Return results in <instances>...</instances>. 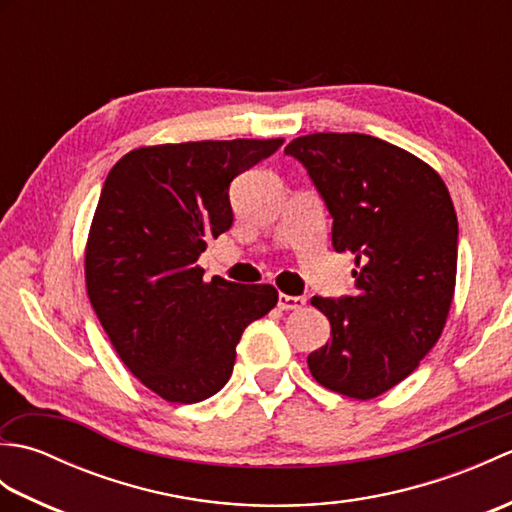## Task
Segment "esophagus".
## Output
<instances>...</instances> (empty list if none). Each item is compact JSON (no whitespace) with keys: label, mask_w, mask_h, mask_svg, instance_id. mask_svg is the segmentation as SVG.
I'll return each mask as SVG.
<instances>
[{"label":"esophagus","mask_w":512,"mask_h":512,"mask_svg":"<svg viewBox=\"0 0 512 512\" xmlns=\"http://www.w3.org/2000/svg\"><path fill=\"white\" fill-rule=\"evenodd\" d=\"M303 306H306V299H303V297L279 295V308L281 310H301Z\"/></svg>","instance_id":"obj_1"}]
</instances>
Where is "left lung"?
Returning a JSON list of instances; mask_svg holds the SVG:
<instances>
[{
	"mask_svg": "<svg viewBox=\"0 0 512 512\" xmlns=\"http://www.w3.org/2000/svg\"><path fill=\"white\" fill-rule=\"evenodd\" d=\"M332 215V246L350 250L352 297H312L332 339L308 356L325 389L369 400L405 380L447 325L458 273V217L440 173L367 134L319 132L286 147Z\"/></svg>",
	"mask_w": 512,
	"mask_h": 512,
	"instance_id": "left-lung-1",
	"label": "left lung"
}]
</instances>
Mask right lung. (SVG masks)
Returning <instances> with one entry per match:
<instances>
[{"label":"right lung","instance_id":"add662e5","mask_svg":"<svg viewBox=\"0 0 512 512\" xmlns=\"http://www.w3.org/2000/svg\"><path fill=\"white\" fill-rule=\"evenodd\" d=\"M284 138L138 147L107 173L85 244V288L118 358L173 405L217 394L246 325L277 306L268 284L204 281L198 257L233 224L228 187Z\"/></svg>","mask_w":512,"mask_h":512}]
</instances>
